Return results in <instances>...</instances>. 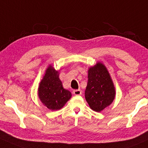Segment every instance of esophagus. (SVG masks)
I'll return each mask as SVG.
<instances>
[{
    "mask_svg": "<svg viewBox=\"0 0 148 148\" xmlns=\"http://www.w3.org/2000/svg\"><path fill=\"white\" fill-rule=\"evenodd\" d=\"M81 90H75L73 91V94L76 96H79L81 94Z\"/></svg>",
    "mask_w": 148,
    "mask_h": 148,
    "instance_id": "34e87169",
    "label": "esophagus"
}]
</instances>
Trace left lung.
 Masks as SVG:
<instances>
[{"label":"left lung","mask_w":148,"mask_h":148,"mask_svg":"<svg viewBox=\"0 0 148 148\" xmlns=\"http://www.w3.org/2000/svg\"><path fill=\"white\" fill-rule=\"evenodd\" d=\"M88 77L85 99L92 110L100 112L113 102L114 85L106 67L100 62L90 67Z\"/></svg>","instance_id":"8db88e82"}]
</instances>
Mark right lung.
I'll return each instance as SVG.
<instances>
[{"label": "right lung", "instance_id": "obj_1", "mask_svg": "<svg viewBox=\"0 0 148 148\" xmlns=\"http://www.w3.org/2000/svg\"><path fill=\"white\" fill-rule=\"evenodd\" d=\"M38 94L42 104L52 111L61 109L72 97L71 92L63 88L59 73L51 65L39 84Z\"/></svg>", "mask_w": 148, "mask_h": 148}]
</instances>
